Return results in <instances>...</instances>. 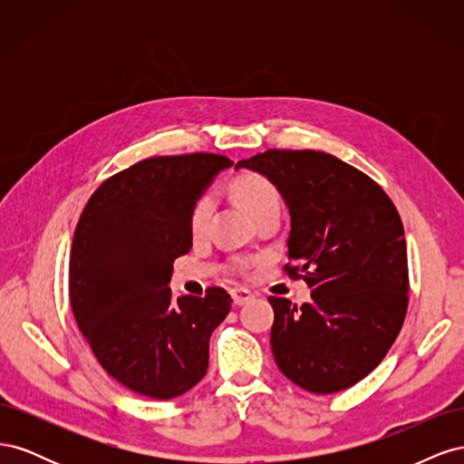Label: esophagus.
I'll return each instance as SVG.
<instances>
[{"label": "esophagus", "mask_w": 464, "mask_h": 464, "mask_svg": "<svg viewBox=\"0 0 464 464\" xmlns=\"http://www.w3.org/2000/svg\"><path fill=\"white\" fill-rule=\"evenodd\" d=\"M230 296H232V300H234V305H244V304H247V302H251V300L256 298L254 294H251V292L246 290V288H232V290H230Z\"/></svg>", "instance_id": "1"}]
</instances>
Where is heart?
Returning <instances> with one entry per match:
<instances>
[{
	"label": "heart",
	"mask_w": 464,
	"mask_h": 464,
	"mask_svg": "<svg viewBox=\"0 0 464 464\" xmlns=\"http://www.w3.org/2000/svg\"><path fill=\"white\" fill-rule=\"evenodd\" d=\"M234 195L244 205L247 213L257 220L261 215L269 213V210H278L280 208V195L276 188L271 184L269 179L261 174H246L240 176L234 181ZM215 208V195L207 191L201 198L195 201L189 213V232L191 236L199 237L205 236L208 230V220L210 215H213ZM254 261L251 259H236L234 261V271L237 273H247L251 269Z\"/></svg>",
	"instance_id": "1"
}]
</instances>
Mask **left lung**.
I'll return each instance as SVG.
<instances>
[{
    "mask_svg": "<svg viewBox=\"0 0 464 464\" xmlns=\"http://www.w3.org/2000/svg\"><path fill=\"white\" fill-rule=\"evenodd\" d=\"M236 168L269 178L290 213V278L312 302L271 296V346L298 387L329 395L373 372L409 307V261L397 207L382 186L321 150L269 149Z\"/></svg>",
    "mask_w": 464,
    "mask_h": 464,
    "instance_id": "1",
    "label": "left lung"
}]
</instances>
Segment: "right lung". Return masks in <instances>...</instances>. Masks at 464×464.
Instances as JSON below:
<instances>
[{
	"label": "right lung",
	"mask_w": 464,
	"mask_h": 464,
	"mask_svg": "<svg viewBox=\"0 0 464 464\" xmlns=\"http://www.w3.org/2000/svg\"><path fill=\"white\" fill-rule=\"evenodd\" d=\"M232 160L213 152L150 157L104 179L77 222L69 300L98 363L149 399L198 385L208 339L228 315L220 286L174 298L172 263L191 247L189 213Z\"/></svg>",
	"instance_id": "obj_1"
}]
</instances>
